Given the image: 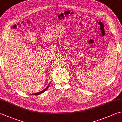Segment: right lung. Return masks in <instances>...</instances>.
I'll list each match as a JSON object with an SVG mask.
<instances>
[{"mask_svg": "<svg viewBox=\"0 0 122 122\" xmlns=\"http://www.w3.org/2000/svg\"><path fill=\"white\" fill-rule=\"evenodd\" d=\"M49 85H48V86L46 87L45 89H44L43 91H42L41 92H38V93H35V94H33L32 95H39V94H41V93H43L44 92H45L47 90V89L49 87Z\"/></svg>", "mask_w": 122, "mask_h": 122, "instance_id": "1", "label": "right lung"}]
</instances>
